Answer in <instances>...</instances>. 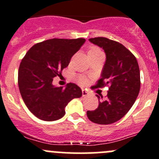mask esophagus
<instances>
[{
  "label": "esophagus",
  "instance_id": "esophagus-1",
  "mask_svg": "<svg viewBox=\"0 0 159 159\" xmlns=\"http://www.w3.org/2000/svg\"><path fill=\"white\" fill-rule=\"evenodd\" d=\"M89 95V93L88 91H86L85 89H82V96L83 97H87Z\"/></svg>",
  "mask_w": 159,
  "mask_h": 159
}]
</instances>
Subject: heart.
I'll return each mask as SVG.
<instances>
[{
	"instance_id": "obj_1",
	"label": "heart",
	"mask_w": 159,
	"mask_h": 159,
	"mask_svg": "<svg viewBox=\"0 0 159 159\" xmlns=\"http://www.w3.org/2000/svg\"><path fill=\"white\" fill-rule=\"evenodd\" d=\"M101 53V51H100L98 48H96V47H92V49H90V50H89V53ZM78 81L82 84V83L84 82V78H80L79 79H78Z\"/></svg>"
}]
</instances>
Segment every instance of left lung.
I'll return each instance as SVG.
<instances>
[{
    "instance_id": "left-lung-1",
    "label": "left lung",
    "mask_w": 159,
    "mask_h": 159,
    "mask_svg": "<svg viewBox=\"0 0 159 159\" xmlns=\"http://www.w3.org/2000/svg\"><path fill=\"white\" fill-rule=\"evenodd\" d=\"M102 48L106 59L95 87L109 85L107 97L96 95L98 106L88 111V118L98 124H111L120 120L134 105L140 92V69L136 57L124 45L104 37L89 39Z\"/></svg>"
}]
</instances>
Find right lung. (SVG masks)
<instances>
[{
	"label": "right lung",
	"instance_id": "1",
	"mask_svg": "<svg viewBox=\"0 0 159 159\" xmlns=\"http://www.w3.org/2000/svg\"><path fill=\"white\" fill-rule=\"evenodd\" d=\"M84 42L81 38L52 39L35 44L26 53L18 69V87L25 104L37 118L60 120L69 102L81 97V89L76 84L57 87L53 80L68 66Z\"/></svg>",
	"mask_w": 159,
	"mask_h": 159
}]
</instances>
